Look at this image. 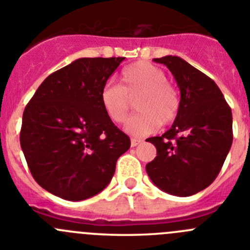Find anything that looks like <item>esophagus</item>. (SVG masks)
I'll return each instance as SVG.
<instances>
[{"instance_id":"obj_1","label":"esophagus","mask_w":250,"mask_h":250,"mask_svg":"<svg viewBox=\"0 0 250 250\" xmlns=\"http://www.w3.org/2000/svg\"><path fill=\"white\" fill-rule=\"evenodd\" d=\"M142 142H143V141H141V139L132 138V139H130V146H138V144H141Z\"/></svg>"}]
</instances>
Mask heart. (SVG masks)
I'll return each instance as SVG.
<instances>
[{
  "label": "heart",
  "instance_id": "1",
  "mask_svg": "<svg viewBox=\"0 0 250 250\" xmlns=\"http://www.w3.org/2000/svg\"><path fill=\"white\" fill-rule=\"evenodd\" d=\"M136 109L125 130L136 137L151 134L160 125L174 122L180 111V97L176 88L167 80V74L157 65L137 62L121 72L120 85H106L100 93V101L107 117L114 123H123L129 112V100L138 95Z\"/></svg>",
  "mask_w": 250,
  "mask_h": 250
}]
</instances>
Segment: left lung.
<instances>
[{"label":"left lung","mask_w":250,"mask_h":250,"mask_svg":"<svg viewBox=\"0 0 250 250\" xmlns=\"http://www.w3.org/2000/svg\"><path fill=\"white\" fill-rule=\"evenodd\" d=\"M164 64L180 88V111L162 137L146 139L157 157L146 167L154 185L170 195H195L220 174L233 142L232 111L212 79L179 57Z\"/></svg>","instance_id":"left-lung-1"}]
</instances>
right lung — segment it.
Here are the masks:
<instances>
[{"label":"right lung","mask_w":250,"mask_h":250,"mask_svg":"<svg viewBox=\"0 0 250 250\" xmlns=\"http://www.w3.org/2000/svg\"><path fill=\"white\" fill-rule=\"evenodd\" d=\"M125 58H80L42 83L23 112L21 146L43 188L81 201L109 184L129 137L107 117L100 93Z\"/></svg>","instance_id":"add662e5"}]
</instances>
